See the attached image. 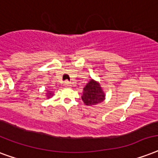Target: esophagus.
<instances>
[{
	"label": "esophagus",
	"instance_id": "1",
	"mask_svg": "<svg viewBox=\"0 0 158 158\" xmlns=\"http://www.w3.org/2000/svg\"><path fill=\"white\" fill-rule=\"evenodd\" d=\"M64 86H65L66 88L70 87V86H71L70 83H69V81H65V82H64Z\"/></svg>",
	"mask_w": 158,
	"mask_h": 158
}]
</instances>
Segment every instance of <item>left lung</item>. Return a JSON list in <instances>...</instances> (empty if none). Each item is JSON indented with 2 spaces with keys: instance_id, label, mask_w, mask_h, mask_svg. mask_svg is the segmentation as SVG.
<instances>
[{
  "instance_id": "obj_1",
  "label": "left lung",
  "mask_w": 158,
  "mask_h": 158,
  "mask_svg": "<svg viewBox=\"0 0 158 158\" xmlns=\"http://www.w3.org/2000/svg\"><path fill=\"white\" fill-rule=\"evenodd\" d=\"M105 96V93L99 82L91 79L84 88L81 98L85 105L93 106L103 102Z\"/></svg>"
}]
</instances>
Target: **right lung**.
Wrapping results in <instances>:
<instances>
[{"label":"right lung","mask_w":158,"mask_h":158,"mask_svg":"<svg viewBox=\"0 0 158 158\" xmlns=\"http://www.w3.org/2000/svg\"><path fill=\"white\" fill-rule=\"evenodd\" d=\"M46 97L48 98H50V97H52L53 95H54V93L52 91H49V90H46Z\"/></svg>","instance_id":"add662e5"}]
</instances>
